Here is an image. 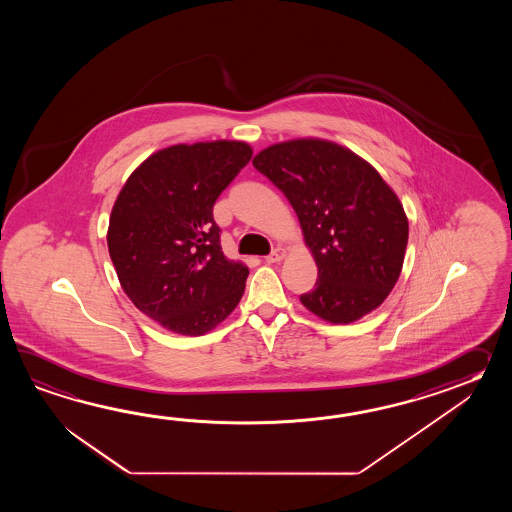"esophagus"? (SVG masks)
<instances>
[{"label": "esophagus", "mask_w": 512, "mask_h": 512, "mask_svg": "<svg viewBox=\"0 0 512 512\" xmlns=\"http://www.w3.org/2000/svg\"><path fill=\"white\" fill-rule=\"evenodd\" d=\"M285 258V249L282 247H278V249H274V251L265 258L267 263H278V261H282Z\"/></svg>", "instance_id": "1"}]
</instances>
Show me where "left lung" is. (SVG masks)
I'll list each match as a JSON object with an SVG mask.
<instances>
[{
  "instance_id": "8db88e82",
  "label": "left lung",
  "mask_w": 512,
  "mask_h": 512,
  "mask_svg": "<svg viewBox=\"0 0 512 512\" xmlns=\"http://www.w3.org/2000/svg\"><path fill=\"white\" fill-rule=\"evenodd\" d=\"M254 168L282 190L318 267L300 302L333 324L377 309L403 269L408 219L379 172L335 142L296 139L265 148Z\"/></svg>"
}]
</instances>
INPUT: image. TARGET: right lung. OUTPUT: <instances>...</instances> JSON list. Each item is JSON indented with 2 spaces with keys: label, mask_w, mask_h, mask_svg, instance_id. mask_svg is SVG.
Segmentation results:
<instances>
[{
  "label": "right lung",
  "mask_w": 512,
  "mask_h": 512,
  "mask_svg": "<svg viewBox=\"0 0 512 512\" xmlns=\"http://www.w3.org/2000/svg\"><path fill=\"white\" fill-rule=\"evenodd\" d=\"M251 157L247 142L175 144L120 190L109 256L133 305L168 331L205 335L240 304L249 269L225 258L212 208Z\"/></svg>",
  "instance_id": "right-lung-1"
}]
</instances>
